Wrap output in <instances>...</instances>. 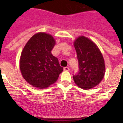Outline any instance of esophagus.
I'll list each match as a JSON object with an SVG mask.
<instances>
[{
  "mask_svg": "<svg viewBox=\"0 0 123 123\" xmlns=\"http://www.w3.org/2000/svg\"><path fill=\"white\" fill-rule=\"evenodd\" d=\"M63 69H64V71H69V67H64Z\"/></svg>",
  "mask_w": 123,
  "mask_h": 123,
  "instance_id": "1",
  "label": "esophagus"
}]
</instances>
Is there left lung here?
I'll use <instances>...</instances> for the list:
<instances>
[{
  "instance_id": "obj_1",
  "label": "left lung",
  "mask_w": 123,
  "mask_h": 123,
  "mask_svg": "<svg viewBox=\"0 0 123 123\" xmlns=\"http://www.w3.org/2000/svg\"><path fill=\"white\" fill-rule=\"evenodd\" d=\"M79 71L73 74L76 84L83 89H90L100 83L105 74V63L97 45L88 38L79 37L74 42Z\"/></svg>"
}]
</instances>
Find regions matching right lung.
<instances>
[{
	"label": "right lung",
	"instance_id": "right-lung-1",
	"mask_svg": "<svg viewBox=\"0 0 123 123\" xmlns=\"http://www.w3.org/2000/svg\"><path fill=\"white\" fill-rule=\"evenodd\" d=\"M55 41L40 32L28 41L21 52L19 67L24 79L34 87L44 88L56 81L63 68L51 53Z\"/></svg>",
	"mask_w": 123,
	"mask_h": 123
}]
</instances>
